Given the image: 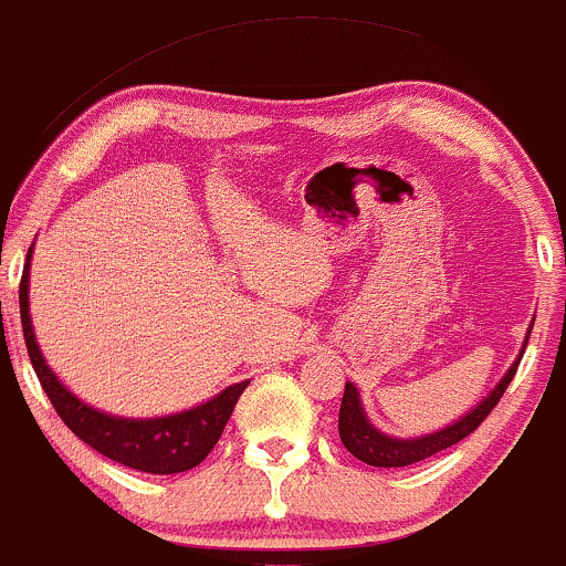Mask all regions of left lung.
<instances>
[{
	"label": "left lung",
	"mask_w": 566,
	"mask_h": 566,
	"mask_svg": "<svg viewBox=\"0 0 566 566\" xmlns=\"http://www.w3.org/2000/svg\"><path fill=\"white\" fill-rule=\"evenodd\" d=\"M523 352H526V346H523ZM521 357H517V363L506 370V376L501 378L499 387L493 389V392L488 395L476 409H471L463 419H458L455 424H450V428L424 436V439L403 441V439H389V436L378 433L368 419H365V411L363 406H359V395L357 389H354V384H346V392H343V400H340V417H337V430H340L343 447H346L354 458H359L368 465H378V469H400V465L419 463V460L433 458L436 452L450 450L452 444H458V441H463L465 436L474 433V430L485 422L488 413L496 409L504 389L510 387V381L515 378Z\"/></svg>",
	"instance_id": "1"
}]
</instances>
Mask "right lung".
Masks as SVG:
<instances>
[{
	"mask_svg": "<svg viewBox=\"0 0 566 566\" xmlns=\"http://www.w3.org/2000/svg\"><path fill=\"white\" fill-rule=\"evenodd\" d=\"M32 253V250H29ZM19 305H21V326L23 340H27L29 359L38 373L40 387L49 395L51 406L60 413L62 422L78 436L84 444L97 450L101 455L130 469L147 471V474H179V471L196 469L203 458L212 452L223 436L226 422L231 419L237 400L248 387V381L234 384L223 389L218 398L209 403L196 406V409L174 413V417L160 419H116L108 413H101L81 403L78 398L67 392L60 384V378L51 373L34 343L32 322H29V255L23 266L21 285H19Z\"/></svg>",
	"mask_w": 566,
	"mask_h": 566,
	"instance_id": "obj_1",
	"label": "right lung"
}]
</instances>
